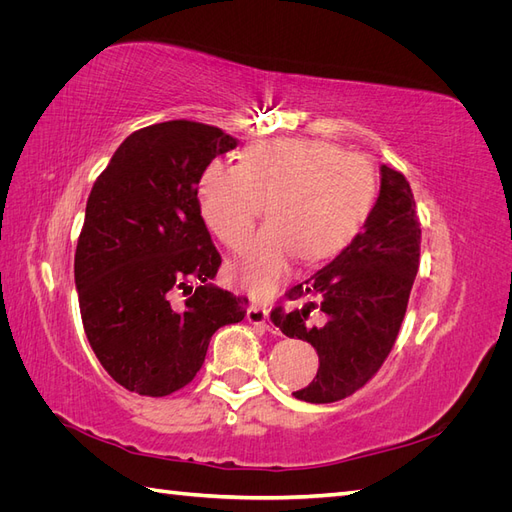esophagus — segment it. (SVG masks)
I'll return each instance as SVG.
<instances>
[{"label": "esophagus", "instance_id": "esophagus-1", "mask_svg": "<svg viewBox=\"0 0 512 512\" xmlns=\"http://www.w3.org/2000/svg\"><path fill=\"white\" fill-rule=\"evenodd\" d=\"M245 318H247V322L254 324V327H258V329H262V331L277 333V329L273 327L271 320H269V312H267L265 307H260V305H252L250 309H247Z\"/></svg>", "mask_w": 512, "mask_h": 512}]
</instances>
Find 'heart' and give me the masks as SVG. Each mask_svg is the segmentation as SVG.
Listing matches in <instances>:
<instances>
[{"mask_svg":"<svg viewBox=\"0 0 512 512\" xmlns=\"http://www.w3.org/2000/svg\"><path fill=\"white\" fill-rule=\"evenodd\" d=\"M376 192L374 166L318 138L262 141L247 147L239 164L213 158L196 181L200 215L237 252L250 243L269 200L271 224L232 271L256 299L280 290L297 256L316 265L346 250Z\"/></svg>","mask_w":512,"mask_h":512,"instance_id":"b5f03b06","label":"heart"}]
</instances>
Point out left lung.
Masks as SVG:
<instances>
[{"label":"left lung","instance_id":"left-lung-1","mask_svg":"<svg viewBox=\"0 0 512 512\" xmlns=\"http://www.w3.org/2000/svg\"><path fill=\"white\" fill-rule=\"evenodd\" d=\"M406 177L380 166V194L363 230L327 267L286 292L292 309L271 320L284 335L318 352V374L292 393L309 404H331L365 386L395 346L421 256V224ZM318 308L321 318L311 320Z\"/></svg>","mask_w":512,"mask_h":512}]
</instances>
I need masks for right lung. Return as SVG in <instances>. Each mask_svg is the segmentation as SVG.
Listing matches in <instances>:
<instances>
[{
	"label": "right lung",
	"instance_id": "right-lung-1",
	"mask_svg": "<svg viewBox=\"0 0 512 512\" xmlns=\"http://www.w3.org/2000/svg\"><path fill=\"white\" fill-rule=\"evenodd\" d=\"M235 147L207 123H156L130 134L91 188L74 282L89 346L123 389H183L211 335L245 318L247 299L211 284L222 258L196 203L200 170Z\"/></svg>",
	"mask_w": 512,
	"mask_h": 512
}]
</instances>
